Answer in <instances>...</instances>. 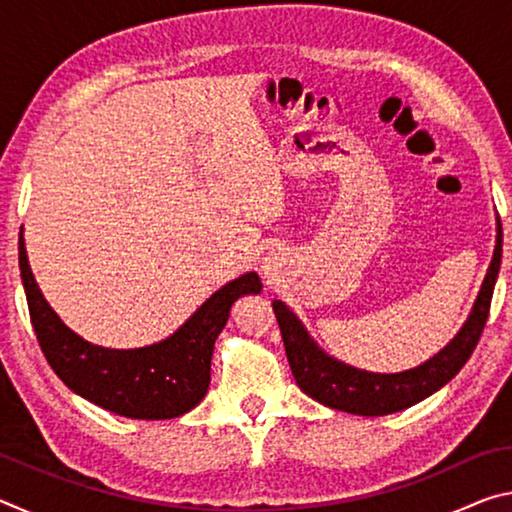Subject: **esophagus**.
Masks as SVG:
<instances>
[{
    "label": "esophagus",
    "instance_id": "34e87169",
    "mask_svg": "<svg viewBox=\"0 0 512 512\" xmlns=\"http://www.w3.org/2000/svg\"><path fill=\"white\" fill-rule=\"evenodd\" d=\"M277 271H280V262H277L275 257H266L264 262H262V273H264V277H268V280H275Z\"/></svg>",
    "mask_w": 512,
    "mask_h": 512
}]
</instances>
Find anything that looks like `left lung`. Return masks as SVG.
Returning <instances> with one entry per match:
<instances>
[{
	"label": "left lung",
	"instance_id": "8db88e82",
	"mask_svg": "<svg viewBox=\"0 0 512 512\" xmlns=\"http://www.w3.org/2000/svg\"><path fill=\"white\" fill-rule=\"evenodd\" d=\"M501 264V221L497 228V248L492 257L488 275L470 318L458 332L456 339L443 352L422 366L397 372V375H372L345 363L327 357L318 345L309 339L305 327L293 316V311L280 300H273V311L280 325L284 350L296 384L316 402L329 409L348 411L354 415H388L418 404L424 397L445 386L461 370L479 343L485 320L490 314L492 291H495L497 273Z\"/></svg>",
	"mask_w": 512,
	"mask_h": 512
}]
</instances>
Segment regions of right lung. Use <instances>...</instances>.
<instances>
[{
  "mask_svg": "<svg viewBox=\"0 0 512 512\" xmlns=\"http://www.w3.org/2000/svg\"><path fill=\"white\" fill-rule=\"evenodd\" d=\"M20 275L40 350L67 388L124 418H178L203 400L210 386L216 336L239 296L262 291L257 273L225 284L167 341L140 350H108L83 341L42 298L20 235Z\"/></svg>",
  "mask_w": 512,
  "mask_h": 512,
  "instance_id": "add662e5",
  "label": "right lung"
}]
</instances>
